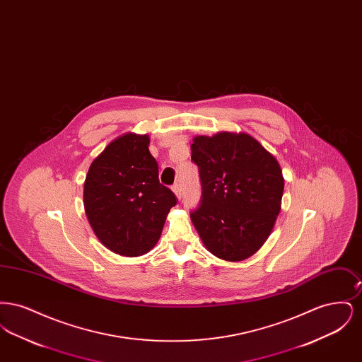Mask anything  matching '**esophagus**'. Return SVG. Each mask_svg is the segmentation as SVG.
<instances>
[{
  "mask_svg": "<svg viewBox=\"0 0 362 362\" xmlns=\"http://www.w3.org/2000/svg\"><path fill=\"white\" fill-rule=\"evenodd\" d=\"M173 191L175 192V195L177 197V199H182V189H180V185H179V183L173 185Z\"/></svg>",
  "mask_w": 362,
  "mask_h": 362,
  "instance_id": "1",
  "label": "esophagus"
}]
</instances>
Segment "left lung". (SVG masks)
I'll return each instance as SVG.
<instances>
[{
    "label": "left lung",
    "instance_id": "left-lung-1",
    "mask_svg": "<svg viewBox=\"0 0 362 362\" xmlns=\"http://www.w3.org/2000/svg\"><path fill=\"white\" fill-rule=\"evenodd\" d=\"M191 160L202 195L189 217L209 252L228 262L254 255L281 210L284 176L276 157L247 133L197 136Z\"/></svg>",
    "mask_w": 362,
    "mask_h": 362
}]
</instances>
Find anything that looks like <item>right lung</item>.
I'll return each mask as SVG.
<instances>
[{
  "mask_svg": "<svg viewBox=\"0 0 362 362\" xmlns=\"http://www.w3.org/2000/svg\"><path fill=\"white\" fill-rule=\"evenodd\" d=\"M149 136L127 133L110 142L86 173L84 207L98 239L122 257L149 252L177 199L158 180Z\"/></svg>",
  "mask_w": 362,
  "mask_h": 362,
  "instance_id": "add662e5",
  "label": "right lung"
}]
</instances>
